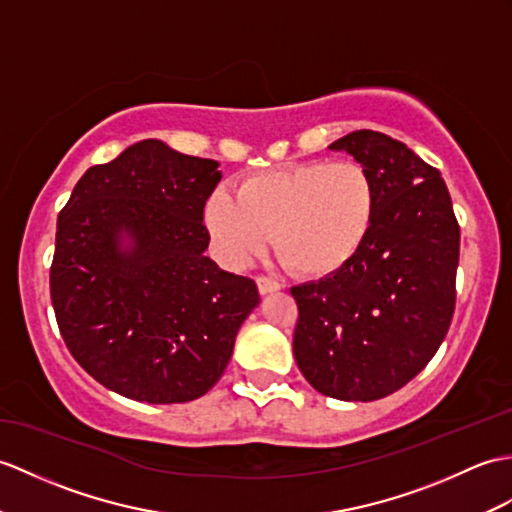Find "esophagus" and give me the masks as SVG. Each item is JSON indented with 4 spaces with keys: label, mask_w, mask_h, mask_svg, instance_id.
Wrapping results in <instances>:
<instances>
[{
    "label": "esophagus",
    "mask_w": 512,
    "mask_h": 512,
    "mask_svg": "<svg viewBox=\"0 0 512 512\" xmlns=\"http://www.w3.org/2000/svg\"><path fill=\"white\" fill-rule=\"evenodd\" d=\"M257 290L259 294H272L281 290V285L277 281H272L270 277H257Z\"/></svg>",
    "instance_id": "34e87169"
}]
</instances>
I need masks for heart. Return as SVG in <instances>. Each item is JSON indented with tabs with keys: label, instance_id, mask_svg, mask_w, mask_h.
<instances>
[{
	"label": "heart",
	"instance_id": "heart-1",
	"mask_svg": "<svg viewBox=\"0 0 512 512\" xmlns=\"http://www.w3.org/2000/svg\"><path fill=\"white\" fill-rule=\"evenodd\" d=\"M377 220V185L355 161H310L246 178L237 198L216 189L207 229L224 264L244 266L275 233V251L294 275L323 279L358 257Z\"/></svg>",
	"mask_w": 512,
	"mask_h": 512
}]
</instances>
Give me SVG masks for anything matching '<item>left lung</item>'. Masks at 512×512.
Masks as SVG:
<instances>
[{
    "label": "left lung",
    "mask_w": 512,
    "mask_h": 512,
    "mask_svg": "<svg viewBox=\"0 0 512 512\" xmlns=\"http://www.w3.org/2000/svg\"><path fill=\"white\" fill-rule=\"evenodd\" d=\"M329 148L371 172L377 220L347 268L292 288L299 305L292 349L318 392L375 401L419 375L447 336L460 227L441 172L406 144L355 130Z\"/></svg>",
    "instance_id": "1"
}]
</instances>
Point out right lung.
Segmentation results:
<instances>
[{
    "mask_svg": "<svg viewBox=\"0 0 512 512\" xmlns=\"http://www.w3.org/2000/svg\"><path fill=\"white\" fill-rule=\"evenodd\" d=\"M218 165L144 139L82 174L58 213L56 323L76 362L117 395L202 397L259 305L253 279L205 257L202 211Z\"/></svg>",
    "mask_w": 512,
    "mask_h": 512,
    "instance_id": "obj_1",
    "label": "right lung"
}]
</instances>
